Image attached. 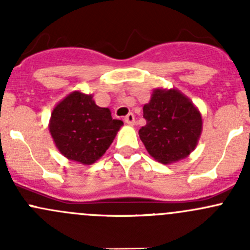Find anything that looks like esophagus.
Returning <instances> with one entry per match:
<instances>
[{
  "label": "esophagus",
  "mask_w": 250,
  "mask_h": 250,
  "mask_svg": "<svg viewBox=\"0 0 250 250\" xmlns=\"http://www.w3.org/2000/svg\"><path fill=\"white\" fill-rule=\"evenodd\" d=\"M125 122L129 125H134V122H135L134 115H133V113H128V115L125 117Z\"/></svg>",
  "instance_id": "1"
}]
</instances>
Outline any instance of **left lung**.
<instances>
[{
    "label": "left lung",
    "mask_w": 250,
    "mask_h": 250,
    "mask_svg": "<svg viewBox=\"0 0 250 250\" xmlns=\"http://www.w3.org/2000/svg\"><path fill=\"white\" fill-rule=\"evenodd\" d=\"M143 111L146 125L139 137L157 162L175 163L195 150L202 134V115L180 90L156 88Z\"/></svg>",
    "instance_id": "8db88e82"
}]
</instances>
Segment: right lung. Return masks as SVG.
<instances>
[{
  "label": "right lung",
  "mask_w": 250,
  "mask_h": 250,
  "mask_svg": "<svg viewBox=\"0 0 250 250\" xmlns=\"http://www.w3.org/2000/svg\"><path fill=\"white\" fill-rule=\"evenodd\" d=\"M122 125L110 109L95 104L93 94L75 90L55 105L48 128L64 157L89 166L106 152Z\"/></svg>",
  "instance_id": "1"
}]
</instances>
